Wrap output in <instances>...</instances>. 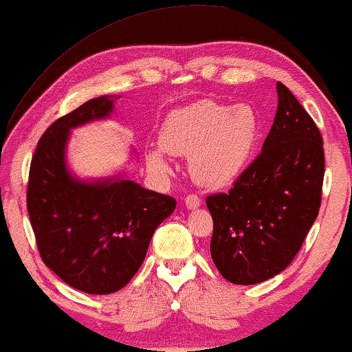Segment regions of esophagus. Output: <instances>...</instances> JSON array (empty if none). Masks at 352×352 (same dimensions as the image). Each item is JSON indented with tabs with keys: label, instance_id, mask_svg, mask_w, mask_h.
<instances>
[{
	"label": "esophagus",
	"instance_id": "esophagus-1",
	"mask_svg": "<svg viewBox=\"0 0 352 352\" xmlns=\"http://www.w3.org/2000/svg\"><path fill=\"white\" fill-rule=\"evenodd\" d=\"M199 204H201V199L196 195H188L185 197L186 209H191L192 210V209H196V207H199Z\"/></svg>",
	"mask_w": 352,
	"mask_h": 352
}]
</instances>
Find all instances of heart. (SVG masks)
<instances>
[{
  "label": "heart",
  "mask_w": 352,
  "mask_h": 352,
  "mask_svg": "<svg viewBox=\"0 0 352 352\" xmlns=\"http://www.w3.org/2000/svg\"><path fill=\"white\" fill-rule=\"evenodd\" d=\"M256 135L258 118L250 107L201 100L166 118L161 145L148 150V164L166 172L167 153L188 156V169L199 185L226 186L245 169Z\"/></svg>",
  "instance_id": "b5f03b06"
}]
</instances>
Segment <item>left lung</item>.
<instances>
[{"instance_id": "1", "label": "left lung", "mask_w": 352, "mask_h": 352, "mask_svg": "<svg viewBox=\"0 0 352 352\" xmlns=\"http://www.w3.org/2000/svg\"><path fill=\"white\" fill-rule=\"evenodd\" d=\"M277 87V111L255 161L228 192L207 196L212 260L226 280L260 284L284 271L318 219L325 170L318 126Z\"/></svg>"}]
</instances>
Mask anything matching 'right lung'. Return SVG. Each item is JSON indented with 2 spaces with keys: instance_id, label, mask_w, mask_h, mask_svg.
Segmentation results:
<instances>
[{
  "instance_id": "right-lung-1",
  "label": "right lung",
  "mask_w": 352,
  "mask_h": 352,
  "mask_svg": "<svg viewBox=\"0 0 352 352\" xmlns=\"http://www.w3.org/2000/svg\"><path fill=\"white\" fill-rule=\"evenodd\" d=\"M115 96L87 100L58 118L32 157L27 209L44 265L84 294L107 295L132 279L153 232L175 210L174 197L124 177L84 182L67 167L70 131L105 120Z\"/></svg>"
}]
</instances>
